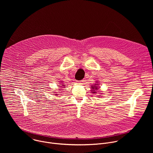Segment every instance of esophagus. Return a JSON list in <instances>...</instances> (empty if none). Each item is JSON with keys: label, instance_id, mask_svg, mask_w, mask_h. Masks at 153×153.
<instances>
[{"label": "esophagus", "instance_id": "esophagus-1", "mask_svg": "<svg viewBox=\"0 0 153 153\" xmlns=\"http://www.w3.org/2000/svg\"><path fill=\"white\" fill-rule=\"evenodd\" d=\"M83 82V80H77V83H82Z\"/></svg>", "mask_w": 153, "mask_h": 153}]
</instances>
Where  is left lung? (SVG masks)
Returning <instances> with one entry per match:
<instances>
[{
	"mask_svg": "<svg viewBox=\"0 0 153 153\" xmlns=\"http://www.w3.org/2000/svg\"><path fill=\"white\" fill-rule=\"evenodd\" d=\"M95 85H96V84H95ZM91 88H92V89H93V90H94V89H96V90L97 89V87L96 86H92V87H91ZM93 93H95L96 92L93 91Z\"/></svg>",
	"mask_w": 153,
	"mask_h": 153,
	"instance_id": "8db88e82",
	"label": "left lung"
}]
</instances>
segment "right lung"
<instances>
[{
    "mask_svg": "<svg viewBox=\"0 0 153 153\" xmlns=\"http://www.w3.org/2000/svg\"><path fill=\"white\" fill-rule=\"evenodd\" d=\"M63 86H65V85H63Z\"/></svg>",
    "mask_w": 153,
    "mask_h": 153,
    "instance_id": "1",
    "label": "right lung"
}]
</instances>
